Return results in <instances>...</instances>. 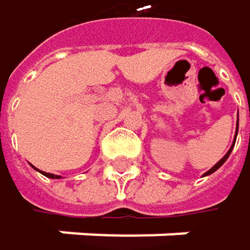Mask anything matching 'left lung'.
<instances>
[{
  "instance_id": "left-lung-1",
  "label": "left lung",
  "mask_w": 250,
  "mask_h": 250,
  "mask_svg": "<svg viewBox=\"0 0 250 250\" xmlns=\"http://www.w3.org/2000/svg\"><path fill=\"white\" fill-rule=\"evenodd\" d=\"M237 131H239V121H237ZM237 131H235V137H237ZM234 143H235V139H234V142H232V146L229 147V150H228V152L225 153V156H224V158H222V159H221L219 162H216V164H215L213 167H211V168H210L208 171H206V173H204V176H208V174H211V173H215V171H216V170H218V168H219V167H221V166L224 164V162H225V161L228 159V156H229V153H231L232 147H234Z\"/></svg>"
}]
</instances>
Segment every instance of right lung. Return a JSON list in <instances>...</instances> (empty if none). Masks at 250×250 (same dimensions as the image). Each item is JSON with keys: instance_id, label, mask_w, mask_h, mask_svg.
I'll return each instance as SVG.
<instances>
[{"instance_id": "obj_1", "label": "right lung", "mask_w": 250, "mask_h": 250, "mask_svg": "<svg viewBox=\"0 0 250 250\" xmlns=\"http://www.w3.org/2000/svg\"><path fill=\"white\" fill-rule=\"evenodd\" d=\"M35 168V167H34ZM37 170V168H35ZM37 171H40V170H37ZM42 174H44L46 177H49V179H61V176H56V174H50V173H44V171H40Z\"/></svg>"}]
</instances>
